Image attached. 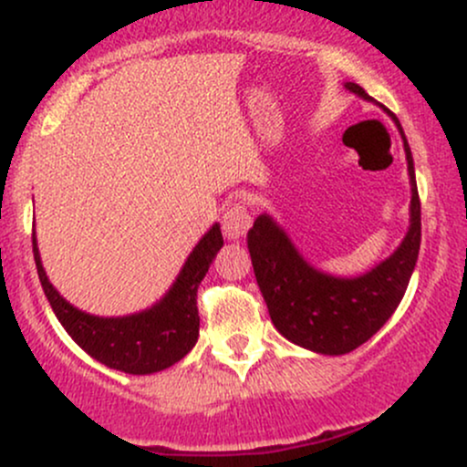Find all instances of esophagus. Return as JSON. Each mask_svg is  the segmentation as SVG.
Here are the masks:
<instances>
[{
	"label": "esophagus",
	"instance_id": "esophagus-1",
	"mask_svg": "<svg viewBox=\"0 0 467 467\" xmlns=\"http://www.w3.org/2000/svg\"><path fill=\"white\" fill-rule=\"evenodd\" d=\"M250 226H252V217L248 213V206H245L244 202H237L230 208H226V213H223L222 217V228H223V234H226L230 241L244 237V234L250 230Z\"/></svg>",
	"mask_w": 467,
	"mask_h": 467
}]
</instances>
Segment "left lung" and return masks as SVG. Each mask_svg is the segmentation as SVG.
Masks as SVG:
<instances>
[{"mask_svg":"<svg viewBox=\"0 0 467 467\" xmlns=\"http://www.w3.org/2000/svg\"><path fill=\"white\" fill-rule=\"evenodd\" d=\"M345 88L373 100L360 85L347 83ZM393 120L404 140L412 197L409 233L389 259L362 276L340 278L309 265L270 215L256 217L248 233L252 267L272 323L278 334L309 351L342 356L364 345L398 309L415 270L421 244V203L409 140L398 118L393 116Z\"/></svg>","mask_w":467,"mask_h":467,"instance_id":"obj_1","label":"left lung"}]
</instances>
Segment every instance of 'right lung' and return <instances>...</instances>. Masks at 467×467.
I'll return each mask as SVG.
<instances>
[{"instance_id":"1","label":"right lung","mask_w":467,"mask_h":467,"mask_svg":"<svg viewBox=\"0 0 467 467\" xmlns=\"http://www.w3.org/2000/svg\"><path fill=\"white\" fill-rule=\"evenodd\" d=\"M222 245V230L215 223L192 248L173 287L164 294L162 301L140 314L100 318L80 312L52 287L41 265L36 237L32 234L36 275L58 323L66 327L72 340L94 360L131 375H149L173 367L195 347L200 336L197 287Z\"/></svg>"}]
</instances>
